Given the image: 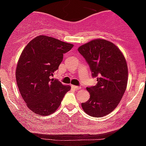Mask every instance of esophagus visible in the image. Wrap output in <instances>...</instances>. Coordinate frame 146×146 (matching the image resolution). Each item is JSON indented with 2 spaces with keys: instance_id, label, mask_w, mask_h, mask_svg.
Returning <instances> with one entry per match:
<instances>
[{
  "instance_id": "34e87169",
  "label": "esophagus",
  "mask_w": 146,
  "mask_h": 146,
  "mask_svg": "<svg viewBox=\"0 0 146 146\" xmlns=\"http://www.w3.org/2000/svg\"><path fill=\"white\" fill-rule=\"evenodd\" d=\"M72 88H73V89L76 90H80L81 89V88L79 86H76V85H71Z\"/></svg>"
}]
</instances>
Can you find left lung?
Segmentation results:
<instances>
[{"mask_svg":"<svg viewBox=\"0 0 146 146\" xmlns=\"http://www.w3.org/2000/svg\"><path fill=\"white\" fill-rule=\"evenodd\" d=\"M90 67L98 84L87 88L90 98L82 103L88 115L100 117L115 110L126 89L128 66L120 49L112 42L102 39L91 40L78 48Z\"/></svg>","mask_w":146,"mask_h":146,"instance_id":"obj_1","label":"left lung"}]
</instances>
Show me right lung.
I'll return each instance as SVG.
<instances>
[{
  "label": "right lung",
  "instance_id": "obj_1",
  "mask_svg": "<svg viewBox=\"0 0 146 146\" xmlns=\"http://www.w3.org/2000/svg\"><path fill=\"white\" fill-rule=\"evenodd\" d=\"M73 44L45 35L34 38L20 56L15 70L19 91L28 108L47 116L59 107L70 85L51 79Z\"/></svg>",
  "mask_w": 146,
  "mask_h": 146
}]
</instances>
